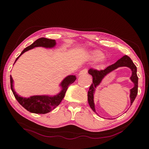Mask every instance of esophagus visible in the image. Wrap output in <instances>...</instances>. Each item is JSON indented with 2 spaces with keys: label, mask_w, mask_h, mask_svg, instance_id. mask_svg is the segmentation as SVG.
I'll return each instance as SVG.
<instances>
[{
  "label": "esophagus",
  "mask_w": 149,
  "mask_h": 149,
  "mask_svg": "<svg viewBox=\"0 0 149 149\" xmlns=\"http://www.w3.org/2000/svg\"><path fill=\"white\" fill-rule=\"evenodd\" d=\"M87 72H88V69L87 68H84L83 70H82L79 72V75L86 74Z\"/></svg>",
  "instance_id": "esophagus-1"
}]
</instances>
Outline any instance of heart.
Segmentation results:
<instances>
[{
    "label": "heart",
    "mask_w": 149,
    "mask_h": 149,
    "mask_svg": "<svg viewBox=\"0 0 149 149\" xmlns=\"http://www.w3.org/2000/svg\"><path fill=\"white\" fill-rule=\"evenodd\" d=\"M93 56L94 59H99L102 56V54L101 53L100 51H95L93 52Z\"/></svg>",
    "instance_id": "obj_1"
}]
</instances>
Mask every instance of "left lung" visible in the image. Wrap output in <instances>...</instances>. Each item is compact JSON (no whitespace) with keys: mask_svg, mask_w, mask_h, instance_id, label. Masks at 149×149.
<instances>
[{"mask_svg":"<svg viewBox=\"0 0 149 149\" xmlns=\"http://www.w3.org/2000/svg\"><path fill=\"white\" fill-rule=\"evenodd\" d=\"M121 66H127L130 68L132 70V76L131 77V81L134 84V88H132L131 90V104H132L134 102L138 94V77L137 75V68L136 65L132 62L131 59L127 56H123L121 59L118 60L115 63L107 66L104 70H98L97 69L90 68L88 70L89 74L92 75L93 77V83L91 84L90 87L89 91L88 92V100L90 107L95 113H96L95 109V105L93 102V93L95 91V88H96L97 85H99L102 81V79L106 75L109 74V72L114 70L118 67Z\"/></svg>","mask_w":149,"mask_h":149,"instance_id":"1","label":"left lung"}]
</instances>
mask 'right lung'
<instances>
[{"mask_svg": "<svg viewBox=\"0 0 149 149\" xmlns=\"http://www.w3.org/2000/svg\"><path fill=\"white\" fill-rule=\"evenodd\" d=\"M55 45L56 41L54 40H50L45 38H41L36 40L31 45L26 47L22 52L20 55L17 57L15 63L17 61V60L22 54L34 48V47H46V48H50V47H53ZM75 80H76V77H75V75H69V76L66 77L61 83V86H62L61 91L58 95H57L54 97L36 95L32 96L27 99V98L21 97L16 93L15 90H13V81L11 75H10L11 88L16 99L20 103V105L23 106L28 111L36 114H45L49 113L52 110L56 108L61 103L63 98H64L65 93L68 86L74 83Z\"/></svg>", "mask_w": 149, "mask_h": 149, "instance_id": "obj_1", "label": "right lung"}]
</instances>
